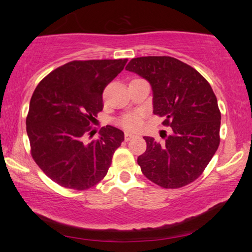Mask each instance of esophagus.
I'll return each instance as SVG.
<instances>
[{
    "instance_id": "obj_1",
    "label": "esophagus",
    "mask_w": 252,
    "mask_h": 252,
    "mask_svg": "<svg viewBox=\"0 0 252 252\" xmlns=\"http://www.w3.org/2000/svg\"><path fill=\"white\" fill-rule=\"evenodd\" d=\"M134 136H135V135L132 134V133H130V132H126V133H125V140H126V142L130 141L131 138H133Z\"/></svg>"
}]
</instances>
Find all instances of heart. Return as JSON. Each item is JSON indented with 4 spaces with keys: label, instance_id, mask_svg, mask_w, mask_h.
Wrapping results in <instances>:
<instances>
[{
    "label": "heart",
    "instance_id": "obj_1",
    "mask_svg": "<svg viewBox=\"0 0 252 252\" xmlns=\"http://www.w3.org/2000/svg\"><path fill=\"white\" fill-rule=\"evenodd\" d=\"M120 125L126 130H136L141 126V115L137 112H129L121 118Z\"/></svg>",
    "mask_w": 252,
    "mask_h": 252
}]
</instances>
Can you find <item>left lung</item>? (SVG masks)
<instances>
[{
    "instance_id": "8db88e82",
    "label": "left lung",
    "mask_w": 252,
    "mask_h": 252,
    "mask_svg": "<svg viewBox=\"0 0 252 252\" xmlns=\"http://www.w3.org/2000/svg\"><path fill=\"white\" fill-rule=\"evenodd\" d=\"M126 69L149 82L153 112L172 127L164 143L144 136L146 152L137 158L143 174L163 189L191 183L220 144L221 112L210 84L194 68L170 56L133 58Z\"/></svg>"
}]
</instances>
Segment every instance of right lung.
Returning a JSON list of instances; mask_svg holds the SVG:
<instances>
[{
  "label": "right lung",
  "instance_id": "right-lung-1",
  "mask_svg": "<svg viewBox=\"0 0 252 252\" xmlns=\"http://www.w3.org/2000/svg\"><path fill=\"white\" fill-rule=\"evenodd\" d=\"M127 60L73 61L55 69L35 88L27 116L31 155L63 187L84 190L105 178L125 133L106 126L98 140L84 142L103 110V91Z\"/></svg>",
  "mask_w": 252,
  "mask_h": 252
}]
</instances>
